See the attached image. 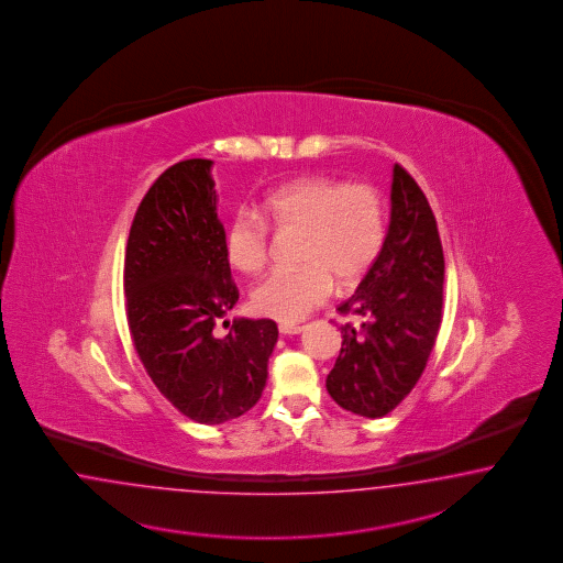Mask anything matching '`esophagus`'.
Here are the masks:
<instances>
[{
    "mask_svg": "<svg viewBox=\"0 0 563 563\" xmlns=\"http://www.w3.org/2000/svg\"><path fill=\"white\" fill-rule=\"evenodd\" d=\"M278 330H280V334H285V336H290V334H301V332H303V325L280 324L278 325Z\"/></svg>",
    "mask_w": 563,
    "mask_h": 563,
    "instance_id": "obj_1",
    "label": "esophagus"
}]
</instances>
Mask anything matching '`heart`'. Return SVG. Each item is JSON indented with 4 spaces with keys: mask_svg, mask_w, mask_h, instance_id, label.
<instances>
[{
    "mask_svg": "<svg viewBox=\"0 0 563 563\" xmlns=\"http://www.w3.org/2000/svg\"><path fill=\"white\" fill-rule=\"evenodd\" d=\"M271 223L276 231H299L297 268L276 271L252 290L257 313L297 322L322 306L334 290L353 287L382 252L386 222L377 189L330 177H303L274 189L260 214L241 208L224 231V252L233 268L257 274L268 262Z\"/></svg>",
    "mask_w": 563,
    "mask_h": 563,
    "instance_id": "obj_1",
    "label": "heart"
}]
</instances>
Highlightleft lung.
Here are the masks:
<instances>
[{"instance_id": "1", "label": "left lung", "mask_w": 563, "mask_h": 563, "mask_svg": "<svg viewBox=\"0 0 563 563\" xmlns=\"http://www.w3.org/2000/svg\"><path fill=\"white\" fill-rule=\"evenodd\" d=\"M390 227L357 290L339 306L341 355L325 377L342 409L377 419L396 409L426 369L442 324L443 250L426 194L394 165Z\"/></svg>"}]
</instances>
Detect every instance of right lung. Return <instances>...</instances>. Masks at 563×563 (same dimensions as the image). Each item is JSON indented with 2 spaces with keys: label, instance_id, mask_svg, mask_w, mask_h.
I'll list each match as a JSON object with an SVG mask.
<instances>
[{
  "label": "right lung",
  "instance_id": "right-lung-1",
  "mask_svg": "<svg viewBox=\"0 0 563 563\" xmlns=\"http://www.w3.org/2000/svg\"><path fill=\"white\" fill-rule=\"evenodd\" d=\"M212 161L165 170L140 202L123 266L125 313L137 357L154 386L196 423L238 419L260 400L278 339L273 320H233L238 303L217 217Z\"/></svg>",
  "mask_w": 563,
  "mask_h": 563
}]
</instances>
